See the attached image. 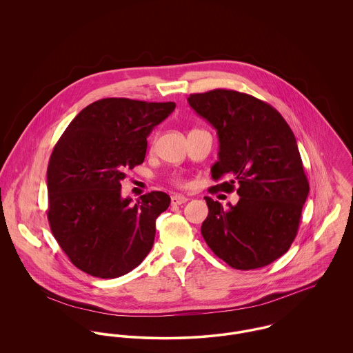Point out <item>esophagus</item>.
<instances>
[{"mask_svg": "<svg viewBox=\"0 0 353 353\" xmlns=\"http://www.w3.org/2000/svg\"><path fill=\"white\" fill-rule=\"evenodd\" d=\"M185 202H188V199L182 194H175L171 197V205H182Z\"/></svg>", "mask_w": 353, "mask_h": 353, "instance_id": "34e87169", "label": "esophagus"}]
</instances>
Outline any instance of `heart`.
Returning <instances> with one entry per match:
<instances>
[{
	"instance_id": "1",
	"label": "heart",
	"mask_w": 353,
	"mask_h": 353,
	"mask_svg": "<svg viewBox=\"0 0 353 353\" xmlns=\"http://www.w3.org/2000/svg\"><path fill=\"white\" fill-rule=\"evenodd\" d=\"M174 182H175L176 185H181V181H179V179H174Z\"/></svg>"
}]
</instances>
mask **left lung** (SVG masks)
<instances>
[{
  "label": "left lung",
  "instance_id": "left-lung-1",
  "mask_svg": "<svg viewBox=\"0 0 353 353\" xmlns=\"http://www.w3.org/2000/svg\"><path fill=\"white\" fill-rule=\"evenodd\" d=\"M188 101L217 130L212 178H230L210 192L230 193L238 185L239 194L228 208L205 197L202 236L234 269L266 266L291 248L310 190L296 139L276 108L252 95L213 90Z\"/></svg>",
  "mask_w": 353,
  "mask_h": 353
}]
</instances>
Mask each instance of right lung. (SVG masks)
Returning a JSON list of instances; mask_svg holds the SVG:
<instances>
[{
  "label": "right lung",
  "mask_w": 353,
  "mask_h": 353,
  "mask_svg": "<svg viewBox=\"0 0 353 353\" xmlns=\"http://www.w3.org/2000/svg\"><path fill=\"white\" fill-rule=\"evenodd\" d=\"M174 110V101H94L55 144L48 167V219L58 245L80 270L115 279L151 252L156 219L171 199L151 192L133 205L121 197V181L144 161L147 137Z\"/></svg>",
  "instance_id": "obj_1"
}]
</instances>
